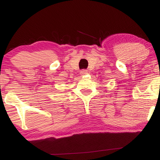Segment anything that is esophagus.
Returning a JSON list of instances; mask_svg holds the SVG:
<instances>
[{
    "label": "esophagus",
    "mask_w": 160,
    "mask_h": 160,
    "mask_svg": "<svg viewBox=\"0 0 160 160\" xmlns=\"http://www.w3.org/2000/svg\"><path fill=\"white\" fill-rule=\"evenodd\" d=\"M86 74H88V71H86V70L83 69V70H82V71H80V74L81 75H85Z\"/></svg>",
    "instance_id": "1"
}]
</instances>
